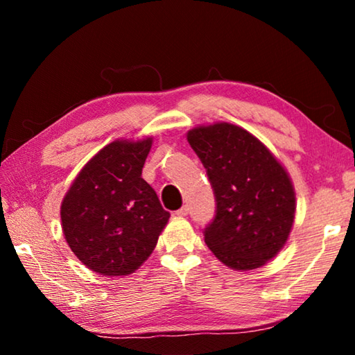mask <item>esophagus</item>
<instances>
[{
    "mask_svg": "<svg viewBox=\"0 0 355 355\" xmlns=\"http://www.w3.org/2000/svg\"><path fill=\"white\" fill-rule=\"evenodd\" d=\"M188 211H189V208H188V205H183L182 208H180V209H177V211H175V214H177V216H180V218H183V216H186V214H188Z\"/></svg>",
    "mask_w": 355,
    "mask_h": 355,
    "instance_id": "34e87169",
    "label": "esophagus"
}]
</instances>
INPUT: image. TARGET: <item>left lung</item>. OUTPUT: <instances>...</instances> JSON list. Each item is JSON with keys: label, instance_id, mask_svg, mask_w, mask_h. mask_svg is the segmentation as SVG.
I'll use <instances>...</instances> for the list:
<instances>
[{"label": "left lung", "instance_id": "obj_1", "mask_svg": "<svg viewBox=\"0 0 355 355\" xmlns=\"http://www.w3.org/2000/svg\"><path fill=\"white\" fill-rule=\"evenodd\" d=\"M211 183L216 214L203 230L218 260L236 271L263 266L290 235L296 194L277 158L254 135L219 122L188 131Z\"/></svg>", "mask_w": 355, "mask_h": 355}]
</instances>
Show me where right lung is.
I'll return each mask as SVG.
<instances>
[{"label": "right lung", "mask_w": 355, "mask_h": 355, "mask_svg": "<svg viewBox=\"0 0 355 355\" xmlns=\"http://www.w3.org/2000/svg\"><path fill=\"white\" fill-rule=\"evenodd\" d=\"M150 148L152 137L107 144L83 167L62 200L65 241L101 275L135 272L171 218L142 178Z\"/></svg>", "instance_id": "1"}]
</instances>
